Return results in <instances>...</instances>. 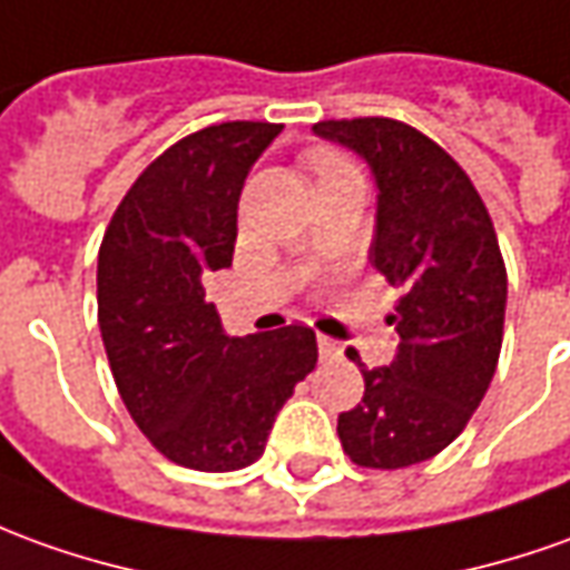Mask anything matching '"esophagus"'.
Returning a JSON list of instances; mask_svg holds the SVG:
<instances>
[{"label":"esophagus","mask_w":570,"mask_h":570,"mask_svg":"<svg viewBox=\"0 0 570 570\" xmlns=\"http://www.w3.org/2000/svg\"><path fill=\"white\" fill-rule=\"evenodd\" d=\"M316 344H320V356H323V360H335L337 353H341V344H337L335 337L320 335L316 337Z\"/></svg>","instance_id":"obj_1"}]
</instances>
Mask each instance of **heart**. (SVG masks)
Segmentation results:
<instances>
[{
    "mask_svg": "<svg viewBox=\"0 0 570 570\" xmlns=\"http://www.w3.org/2000/svg\"><path fill=\"white\" fill-rule=\"evenodd\" d=\"M309 164H313V170L320 173V176H323V173H332V170H341V167H347V164L337 158V155H328V151L313 155V158H309Z\"/></svg>",
    "mask_w": 570,
    "mask_h": 570,
    "instance_id": "1",
    "label": "heart"
}]
</instances>
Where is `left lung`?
I'll return each mask as SVG.
<instances>
[{
    "mask_svg": "<svg viewBox=\"0 0 570 570\" xmlns=\"http://www.w3.org/2000/svg\"><path fill=\"white\" fill-rule=\"evenodd\" d=\"M316 136L366 160L379 186L368 261L397 301L391 366L363 368V403L337 415V438L363 469L438 456L469 425L497 372L505 263L478 188L425 132L391 117L320 120Z\"/></svg>",
    "mask_w": 570,
    "mask_h": 570,
    "instance_id": "1",
    "label": "left lung"
}]
</instances>
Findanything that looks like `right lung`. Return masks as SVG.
I'll return each instance as SVG.
<instances>
[{"label": "right lung", "mask_w": 570, "mask_h": 570, "mask_svg": "<svg viewBox=\"0 0 570 570\" xmlns=\"http://www.w3.org/2000/svg\"><path fill=\"white\" fill-rule=\"evenodd\" d=\"M282 124L233 120L170 145L132 183L98 247V328L132 422L195 472L263 456L278 410L316 366V335L229 337L202 278L233 266L238 198Z\"/></svg>", "instance_id": "1"}]
</instances>
